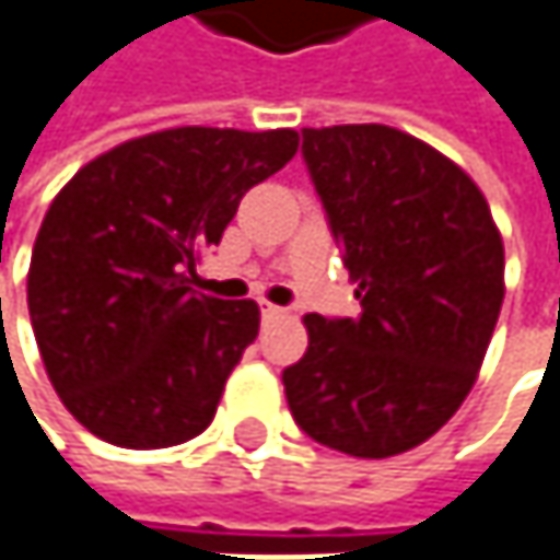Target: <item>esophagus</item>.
<instances>
[{"label":"esophagus","instance_id":"obj_1","mask_svg":"<svg viewBox=\"0 0 560 560\" xmlns=\"http://www.w3.org/2000/svg\"><path fill=\"white\" fill-rule=\"evenodd\" d=\"M287 310L283 306H273V303H264V319H283Z\"/></svg>","mask_w":560,"mask_h":560}]
</instances>
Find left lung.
<instances>
[{"instance_id": "obj_1", "label": "left lung", "mask_w": 560, "mask_h": 560, "mask_svg": "<svg viewBox=\"0 0 560 560\" xmlns=\"http://www.w3.org/2000/svg\"><path fill=\"white\" fill-rule=\"evenodd\" d=\"M303 159L359 283V319L310 313L283 372L296 423L323 446L385 459L433 436L476 385L505 250L479 185L385 124L303 130Z\"/></svg>"}]
</instances>
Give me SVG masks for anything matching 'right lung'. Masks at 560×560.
Returning <instances> with one entry per match:
<instances>
[{"label": "right lung", "instance_id": "add662e5", "mask_svg": "<svg viewBox=\"0 0 560 560\" xmlns=\"http://www.w3.org/2000/svg\"><path fill=\"white\" fill-rule=\"evenodd\" d=\"M296 149V130L172 127L107 149L55 195L28 316L58 398L94 436L159 450L211 423L260 310L191 290L195 260Z\"/></svg>", "mask_w": 560, "mask_h": 560}]
</instances>
